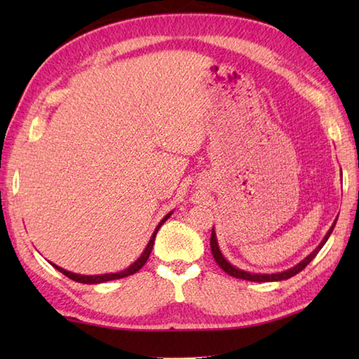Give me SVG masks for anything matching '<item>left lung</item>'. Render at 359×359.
Returning <instances> with one entry per match:
<instances>
[{
    "label": "left lung",
    "instance_id": "left-lung-1",
    "mask_svg": "<svg viewBox=\"0 0 359 359\" xmlns=\"http://www.w3.org/2000/svg\"><path fill=\"white\" fill-rule=\"evenodd\" d=\"M334 225H337V219H334L333 225L330 226V230L327 231V234L324 236V239L321 241V243L311 251V253L304 257L302 261L299 264H296L294 266H292V269L288 270H284V271H278V273H253V271H247V270H241L238 269V266H234L233 264H230L225 259V256L222 255V251H220L219 248V243H217V238H216V231L215 228H212L211 231V239H210V245H211V253H212V257H215V261L217 262V265L222 269L225 273L230 274V276L233 278H238V279H245V280H251V282H278V280H285L288 278L294 276V274L299 273L301 270L306 269V266L313 261V257L319 253V250H321L324 247V243L327 242V239L330 238V234L333 231Z\"/></svg>",
    "mask_w": 359,
    "mask_h": 359
}]
</instances>
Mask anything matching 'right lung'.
I'll return each instance as SVG.
<instances>
[{
    "instance_id": "obj_1",
    "label": "right lung",
    "mask_w": 359,
    "mask_h": 359,
    "mask_svg": "<svg viewBox=\"0 0 359 359\" xmlns=\"http://www.w3.org/2000/svg\"><path fill=\"white\" fill-rule=\"evenodd\" d=\"M172 215V211H170L168 212V215L160 220L158 222V225L156 226V230H154V233H152V236H151V239H149V242H148V245H147V248L143 250V253L140 255V257L137 259L135 262H133L131 265L128 266V269H125V270H121V271H117V273H104V274H94V276H89V274H79V273H72V271H67V270H65V269H62V266H58V265H55V264H52L50 262V265L52 266H55V269L60 271V273H63L65 276H67L69 279H72V280H75V282H81V284H102V282H108V280H116V279H121V278H126V276H129V274H134V273H137L139 271L142 266L147 264V261H148V257H149V255H151V250H152V245H154V241H156V234H157V231H158V228L162 226L168 219H170V216Z\"/></svg>"
}]
</instances>
